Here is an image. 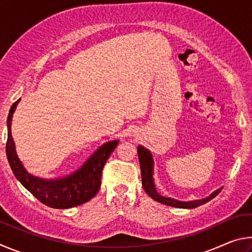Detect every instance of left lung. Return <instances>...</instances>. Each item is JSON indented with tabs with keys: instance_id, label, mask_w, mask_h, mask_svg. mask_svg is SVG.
Here are the masks:
<instances>
[{
	"instance_id": "obj_1",
	"label": "left lung",
	"mask_w": 252,
	"mask_h": 252,
	"mask_svg": "<svg viewBox=\"0 0 252 252\" xmlns=\"http://www.w3.org/2000/svg\"><path fill=\"white\" fill-rule=\"evenodd\" d=\"M138 156L140 161V168H141V176H142V186L146 192L149 194V197H151L156 201L167 204L170 207L174 208H185V209H192L197 208L201 204L207 203L210 201L218 194L222 188L216 190L215 192H212L209 197L200 200H193V201H179V200L168 198V197H162L161 194L158 193L156 189L155 181H153V159L151 152L142 146L138 147Z\"/></svg>"
}]
</instances>
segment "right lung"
<instances>
[{
	"instance_id": "1",
	"label": "right lung",
	"mask_w": 252,
	"mask_h": 252,
	"mask_svg": "<svg viewBox=\"0 0 252 252\" xmlns=\"http://www.w3.org/2000/svg\"><path fill=\"white\" fill-rule=\"evenodd\" d=\"M20 99L11 106L7 116L6 157L15 178L25 189L45 206L54 209H69L88 202L97 193L101 187L102 170L111 153L117 148L119 140L109 141L101 146L75 172L60 179L39 178L29 173L23 167L15 150L11 133L12 117Z\"/></svg>"
}]
</instances>
